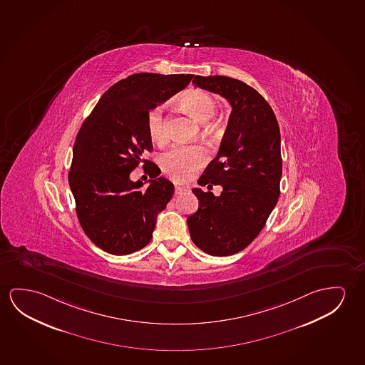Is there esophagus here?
<instances>
[{"mask_svg":"<svg viewBox=\"0 0 365 365\" xmlns=\"http://www.w3.org/2000/svg\"><path fill=\"white\" fill-rule=\"evenodd\" d=\"M174 191H175V195H182V193H185V192L188 191V188L187 187H182V185H177L174 187Z\"/></svg>","mask_w":365,"mask_h":365,"instance_id":"obj_1","label":"esophagus"}]
</instances>
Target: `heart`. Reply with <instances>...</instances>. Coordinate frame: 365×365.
I'll return each instance as SVG.
<instances>
[{
	"mask_svg": "<svg viewBox=\"0 0 365 365\" xmlns=\"http://www.w3.org/2000/svg\"><path fill=\"white\" fill-rule=\"evenodd\" d=\"M182 102L188 113L200 123H206L217 110L216 101L206 91L192 90L187 92ZM146 129L149 136L158 145L168 141L167 121L160 106L150 108L146 113ZM207 160V152L201 145H178L170 149L162 157L163 170L178 182H185L193 177L198 169Z\"/></svg>",
	"mask_w": 365,
	"mask_h": 365,
	"instance_id": "heart-1",
	"label": "heart"
}]
</instances>
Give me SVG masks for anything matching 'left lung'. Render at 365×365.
<instances>
[{
    "mask_svg": "<svg viewBox=\"0 0 365 365\" xmlns=\"http://www.w3.org/2000/svg\"><path fill=\"white\" fill-rule=\"evenodd\" d=\"M196 87L224 97L230 118L217 155L198 185L220 184L219 197L192 191L198 210L187 219L192 242L213 257H227L258 236L279 197L281 133L269 103L250 86L224 76H196Z\"/></svg>",
    "mask_w": 365,
    "mask_h": 365,
    "instance_id": "obj_1",
    "label": "left lung"
}]
</instances>
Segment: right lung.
Masks as SVG:
<instances>
[{
	"instance_id": "obj_1",
	"label": "right lung",
	"mask_w": 365,
	"mask_h": 365,
	"mask_svg": "<svg viewBox=\"0 0 365 365\" xmlns=\"http://www.w3.org/2000/svg\"><path fill=\"white\" fill-rule=\"evenodd\" d=\"M193 74L136 73L102 95L74 143L69 187L77 216L95 245L115 255L140 250L152 240L158 213L173 196L170 180L144 159L153 149L146 113L185 88ZM144 162L151 180L134 182L129 173Z\"/></svg>"
}]
</instances>
